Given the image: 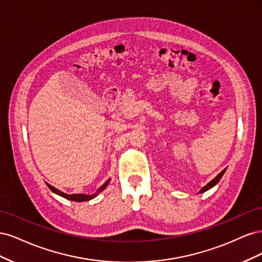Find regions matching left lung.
<instances>
[{
  "mask_svg": "<svg viewBox=\"0 0 262 262\" xmlns=\"http://www.w3.org/2000/svg\"><path fill=\"white\" fill-rule=\"evenodd\" d=\"M225 170H226V168H225V169H223V170H222V171L219 173V175H217L215 178L212 179V180L209 182V184L205 185V186H204V187H203V188L200 190L199 193H203V192H205V191H208V190H210L211 188H213L214 186H216V184H219V181L221 180V178L223 177V175H224V173H225Z\"/></svg>",
  "mask_w": 262,
  "mask_h": 262,
  "instance_id": "left-lung-1",
  "label": "left lung"
}]
</instances>
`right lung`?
<instances>
[{"mask_svg":"<svg viewBox=\"0 0 262 262\" xmlns=\"http://www.w3.org/2000/svg\"><path fill=\"white\" fill-rule=\"evenodd\" d=\"M109 182H110V178L105 182L104 185L100 186V187L97 189V191L95 192V193H93V194H85V193H73V194H68V193L62 192L61 190H59V189H57V188H54L53 186L49 185L48 182H46V185L49 187V189L51 190V191H52L53 193L58 194V195H60V196H62V198H66V199H68V200L75 201V202H84V201H90V200L94 199V198H96V196H97L101 191H104L105 188L109 185Z\"/></svg>","mask_w":262,"mask_h":262,"instance_id":"1","label":"right lung"}]
</instances>
